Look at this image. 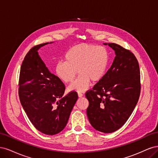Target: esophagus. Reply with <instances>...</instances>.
I'll list each match as a JSON object with an SVG mask.
<instances>
[{"mask_svg":"<svg viewBox=\"0 0 158 158\" xmlns=\"http://www.w3.org/2000/svg\"><path fill=\"white\" fill-rule=\"evenodd\" d=\"M78 97H79V98H82V97H83V94H82V93H78Z\"/></svg>","mask_w":158,"mask_h":158,"instance_id":"34e87169","label":"esophagus"}]
</instances>
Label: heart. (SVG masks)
Wrapping results in <instances>:
<instances>
[{
  "instance_id": "obj_1",
  "label": "heart",
  "mask_w": 158,
  "mask_h": 158,
  "mask_svg": "<svg viewBox=\"0 0 158 158\" xmlns=\"http://www.w3.org/2000/svg\"><path fill=\"white\" fill-rule=\"evenodd\" d=\"M64 59L65 61L56 63V75L63 82L70 83L77 71L78 77L69 85L68 90L83 92L88 88L90 81L95 83L103 78L108 65L109 53L104 47L84 43L70 48Z\"/></svg>"
}]
</instances>
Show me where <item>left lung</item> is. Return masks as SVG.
Instances as JSON below:
<instances>
[{"label":"left lung","instance_id":"8db88e82","mask_svg":"<svg viewBox=\"0 0 158 158\" xmlns=\"http://www.w3.org/2000/svg\"><path fill=\"white\" fill-rule=\"evenodd\" d=\"M103 44L116 56L106 74L85 94L89 101L86 113L95 130L111 133L127 122L135 109L140 94V75L132 52L116 44Z\"/></svg>","mask_w":158,"mask_h":158}]
</instances>
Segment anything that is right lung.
<instances>
[{
    "instance_id": "obj_1",
    "label": "right lung",
    "mask_w": 158,
    "mask_h": 158,
    "mask_svg": "<svg viewBox=\"0 0 158 158\" xmlns=\"http://www.w3.org/2000/svg\"><path fill=\"white\" fill-rule=\"evenodd\" d=\"M48 44L32 47L26 55L20 69L18 93L33 125L42 133L54 135L66 127L78 96L76 92L63 96L64 84L51 73L38 54L37 51Z\"/></svg>"
}]
</instances>
